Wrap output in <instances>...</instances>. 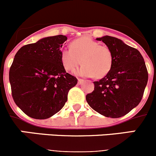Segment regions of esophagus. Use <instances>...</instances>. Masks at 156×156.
Returning a JSON list of instances; mask_svg holds the SVG:
<instances>
[{
	"mask_svg": "<svg viewBox=\"0 0 156 156\" xmlns=\"http://www.w3.org/2000/svg\"><path fill=\"white\" fill-rule=\"evenodd\" d=\"M78 84H82V83L84 82V80H83V79H81V78H78Z\"/></svg>",
	"mask_w": 156,
	"mask_h": 156,
	"instance_id": "34e87169",
	"label": "esophagus"
}]
</instances>
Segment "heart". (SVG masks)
<instances>
[{
	"label": "heart",
	"mask_w": 156,
	"mask_h": 156,
	"mask_svg": "<svg viewBox=\"0 0 156 156\" xmlns=\"http://www.w3.org/2000/svg\"><path fill=\"white\" fill-rule=\"evenodd\" d=\"M60 59L66 71H73L81 59L83 65L75 72L77 75L103 78L111 70L113 55L107 46L100 45V42L89 37H82L74 40L71 48L61 50Z\"/></svg>",
	"instance_id": "b5f03b06"
}]
</instances>
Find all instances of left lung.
<instances>
[{"label": "left lung", "mask_w": 156, "mask_h": 156, "mask_svg": "<svg viewBox=\"0 0 156 156\" xmlns=\"http://www.w3.org/2000/svg\"><path fill=\"white\" fill-rule=\"evenodd\" d=\"M112 52L109 72L94 81V90L86 96L89 106L106 117L120 118L136 107L142 100L147 84L148 72L139 50L111 36L97 38Z\"/></svg>", "instance_id": "1"}]
</instances>
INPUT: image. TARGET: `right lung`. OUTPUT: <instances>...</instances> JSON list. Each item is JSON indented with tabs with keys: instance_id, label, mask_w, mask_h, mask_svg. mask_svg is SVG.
Returning <instances> with one entry per match:
<instances>
[{
	"instance_id": "add662e5",
	"label": "right lung",
	"mask_w": 156,
	"mask_h": 156,
	"mask_svg": "<svg viewBox=\"0 0 156 156\" xmlns=\"http://www.w3.org/2000/svg\"><path fill=\"white\" fill-rule=\"evenodd\" d=\"M65 35L44 37L22 47L10 69L14 102L29 117L46 119L64 106L68 93L78 79L67 73L61 62Z\"/></svg>"
}]
</instances>
